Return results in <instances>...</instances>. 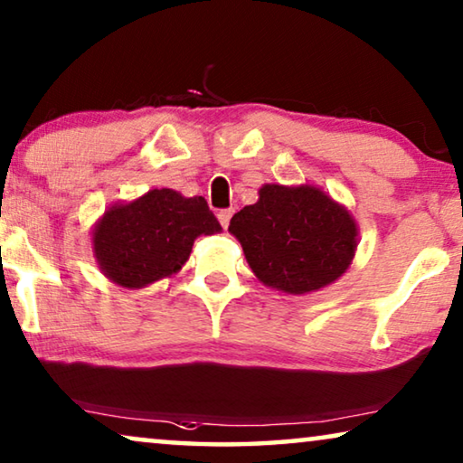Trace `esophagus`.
Listing matches in <instances>:
<instances>
[{"instance_id": "obj_1", "label": "esophagus", "mask_w": 463, "mask_h": 463, "mask_svg": "<svg viewBox=\"0 0 463 463\" xmlns=\"http://www.w3.org/2000/svg\"><path fill=\"white\" fill-rule=\"evenodd\" d=\"M231 216H232V210H220L218 212V220H220V224L224 226H229V222H231Z\"/></svg>"}]
</instances>
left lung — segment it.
Instances as JSON below:
<instances>
[{"label": "left lung", "mask_w": 463, "mask_h": 463, "mask_svg": "<svg viewBox=\"0 0 463 463\" xmlns=\"http://www.w3.org/2000/svg\"><path fill=\"white\" fill-rule=\"evenodd\" d=\"M229 231L260 281L294 296L334 283L356 250L354 220L315 186H262L258 203L234 213Z\"/></svg>", "instance_id": "obj_1"}]
</instances>
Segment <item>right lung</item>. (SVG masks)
Masks as SVG:
<instances>
[{"label": "right lung", "instance_id": "add662e5", "mask_svg": "<svg viewBox=\"0 0 463 463\" xmlns=\"http://www.w3.org/2000/svg\"><path fill=\"white\" fill-rule=\"evenodd\" d=\"M222 231L203 197L155 188L128 205H113L94 231V253L110 281L138 289L180 270L199 234Z\"/></svg>", "mask_w": 463, "mask_h": 463}]
</instances>
